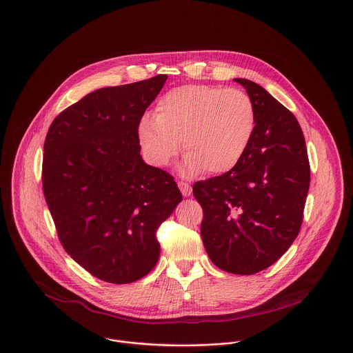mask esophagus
<instances>
[{
	"mask_svg": "<svg viewBox=\"0 0 353 353\" xmlns=\"http://www.w3.org/2000/svg\"><path fill=\"white\" fill-rule=\"evenodd\" d=\"M179 188H180V191H181V194H183L184 196H188V195H191V192H192L191 185H190L188 183H185V181H179Z\"/></svg>",
	"mask_w": 353,
	"mask_h": 353,
	"instance_id": "obj_1",
	"label": "esophagus"
}]
</instances>
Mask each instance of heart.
Wrapping results in <instances>:
<instances>
[{"mask_svg":"<svg viewBox=\"0 0 353 353\" xmlns=\"http://www.w3.org/2000/svg\"><path fill=\"white\" fill-rule=\"evenodd\" d=\"M255 108L237 88L183 85L157 103L155 117L144 116L139 141L148 161L168 166L180 151L188 174L227 173L247 152L255 132Z\"/></svg>","mask_w":353,"mask_h":353,"instance_id":"obj_1","label":"heart"}]
</instances>
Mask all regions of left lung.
<instances>
[{"label":"left lung","instance_id":"1","mask_svg":"<svg viewBox=\"0 0 353 353\" xmlns=\"http://www.w3.org/2000/svg\"><path fill=\"white\" fill-rule=\"evenodd\" d=\"M255 108V132L240 163L196 181L201 236L210 261L232 274H255L277 262L296 239L310 166L296 117L263 87L234 79Z\"/></svg>","mask_w":353,"mask_h":353}]
</instances>
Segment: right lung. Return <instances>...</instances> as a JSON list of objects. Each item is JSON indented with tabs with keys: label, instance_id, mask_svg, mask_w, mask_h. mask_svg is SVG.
Instances as JSON below:
<instances>
[{
	"label": "right lung",
	"instance_id": "1",
	"mask_svg": "<svg viewBox=\"0 0 353 353\" xmlns=\"http://www.w3.org/2000/svg\"><path fill=\"white\" fill-rule=\"evenodd\" d=\"M168 76L105 87L62 110L43 155V192L63 250L94 277L129 284L158 262L159 225L181 201L168 172L144 163L139 125Z\"/></svg>",
	"mask_w": 353,
	"mask_h": 353
}]
</instances>
